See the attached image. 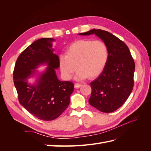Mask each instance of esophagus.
Returning <instances> with one entry per match:
<instances>
[{
  "label": "esophagus",
  "mask_w": 151,
  "mask_h": 151,
  "mask_svg": "<svg viewBox=\"0 0 151 151\" xmlns=\"http://www.w3.org/2000/svg\"><path fill=\"white\" fill-rule=\"evenodd\" d=\"M81 86V84H79V83H75V84H74V88H76V89L79 88Z\"/></svg>",
  "instance_id": "obj_1"
}]
</instances>
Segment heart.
<instances>
[{
  "label": "heart",
  "instance_id": "heart-1",
  "mask_svg": "<svg viewBox=\"0 0 151 151\" xmlns=\"http://www.w3.org/2000/svg\"><path fill=\"white\" fill-rule=\"evenodd\" d=\"M108 58L107 45L102 41L82 39L76 40L67 48L65 55H60L58 64L66 80L71 79L77 71L76 78L94 79L101 74Z\"/></svg>",
  "mask_w": 151,
  "mask_h": 151
}]
</instances>
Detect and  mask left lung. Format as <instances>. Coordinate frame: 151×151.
<instances>
[{
    "label": "left lung",
    "instance_id": "1",
    "mask_svg": "<svg viewBox=\"0 0 151 151\" xmlns=\"http://www.w3.org/2000/svg\"><path fill=\"white\" fill-rule=\"evenodd\" d=\"M94 34L107 45L108 58L104 70L90 83L91 106L104 113H111L122 106L133 89L135 62L126 44L115 35L93 29L79 35Z\"/></svg>",
    "mask_w": 151,
    "mask_h": 151
}]
</instances>
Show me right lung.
I'll use <instances>...</instances> for the list:
<instances>
[{
    "mask_svg": "<svg viewBox=\"0 0 151 151\" xmlns=\"http://www.w3.org/2000/svg\"><path fill=\"white\" fill-rule=\"evenodd\" d=\"M53 38H41L27 47L18 57L13 72L14 84L19 103L40 120L51 121L64 111L70 103L74 84L58 79L55 69L59 67L58 57L53 53ZM42 65L48 67L38 73ZM38 77L33 84L28 79Z\"/></svg>",
    "mask_w": 151,
    "mask_h": 151,
    "instance_id": "1",
    "label": "right lung"
}]
</instances>
